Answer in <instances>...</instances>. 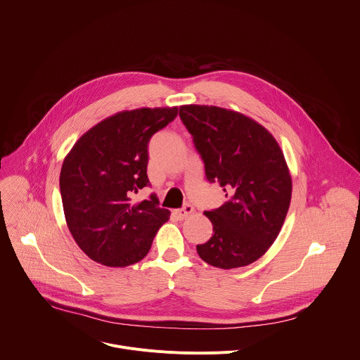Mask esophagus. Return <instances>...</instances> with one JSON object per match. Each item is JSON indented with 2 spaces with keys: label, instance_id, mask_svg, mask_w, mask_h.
I'll use <instances>...</instances> for the list:
<instances>
[{
  "label": "esophagus",
  "instance_id": "obj_1",
  "mask_svg": "<svg viewBox=\"0 0 360 360\" xmlns=\"http://www.w3.org/2000/svg\"><path fill=\"white\" fill-rule=\"evenodd\" d=\"M192 212H193V208H192V205H189V203H185L182 208L174 211V214H175V217H176L178 219H185V218H186L188 215H191Z\"/></svg>",
  "mask_w": 360,
  "mask_h": 360
}]
</instances>
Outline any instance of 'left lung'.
Listing matches in <instances>:
<instances>
[{"instance_id": "1", "label": "left lung", "mask_w": 360, "mask_h": 360, "mask_svg": "<svg viewBox=\"0 0 360 360\" xmlns=\"http://www.w3.org/2000/svg\"><path fill=\"white\" fill-rule=\"evenodd\" d=\"M179 117L193 138L207 179L229 198L205 211L214 226L196 245L207 264L232 269L250 265L271 248L285 222L292 179L272 134L243 114L208 105H182Z\"/></svg>"}]
</instances>
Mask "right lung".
<instances>
[{
  "label": "right lung",
  "mask_w": 360,
  "mask_h": 360,
  "mask_svg": "<svg viewBox=\"0 0 360 360\" xmlns=\"http://www.w3.org/2000/svg\"><path fill=\"white\" fill-rule=\"evenodd\" d=\"M178 115L172 108L118 112L85 132L64 160L60 189L68 229L98 264L124 268L139 262L169 219L155 193L134 203L149 186L148 142Z\"/></svg>",
  "instance_id": "add662e5"
}]
</instances>
